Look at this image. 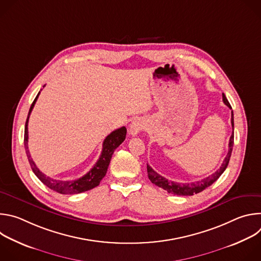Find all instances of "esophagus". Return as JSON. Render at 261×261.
Returning a JSON list of instances; mask_svg holds the SVG:
<instances>
[{
    "label": "esophagus",
    "mask_w": 261,
    "mask_h": 261,
    "mask_svg": "<svg viewBox=\"0 0 261 261\" xmlns=\"http://www.w3.org/2000/svg\"><path fill=\"white\" fill-rule=\"evenodd\" d=\"M144 129V122L140 119H137L135 121H133L130 125V134L135 136L137 135L139 132H141Z\"/></svg>",
    "instance_id": "esophagus-1"
}]
</instances>
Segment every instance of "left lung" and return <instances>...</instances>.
I'll list each match as a JSON object with an SVG mask.
<instances>
[{"mask_svg":"<svg viewBox=\"0 0 261 261\" xmlns=\"http://www.w3.org/2000/svg\"><path fill=\"white\" fill-rule=\"evenodd\" d=\"M222 97H223V102H224L229 108H231L227 98L225 97L224 94H222ZM231 126L233 128V111H231ZM233 139H234V135H233V132L230 136V139H229V144H228V153L224 159V161H223L221 167L213 174L200 179V180H197V181H193V182H175V181H172V180H168L167 178H165L164 176L160 175L159 173H157L150 165L147 164L146 166V169H147V176L148 178H150V180L155 184L156 186H158V187L166 190L168 193H171L173 195H179V196H191V195H194L196 193H199L201 191H203L204 189H206L207 187H210V186L215 182L219 177L220 175L224 172V170L226 169L228 163H229V160H230V157H231V153H232V146H233Z\"/></svg>","mask_w":261,"mask_h":261,"instance_id":"left-lung-1","label":"left lung"}]
</instances>
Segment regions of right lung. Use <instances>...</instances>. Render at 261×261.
Returning <instances> with one entry per match:
<instances>
[{
	"label": "right lung",
	"instance_id": "add662e5",
	"mask_svg": "<svg viewBox=\"0 0 261 261\" xmlns=\"http://www.w3.org/2000/svg\"><path fill=\"white\" fill-rule=\"evenodd\" d=\"M39 94H40V92L38 93V95L36 96L35 100L33 101V103L30 107L28 119L25 122V127H24V147H25V153H27V156H28V159H29V162H30L33 172L45 186H47L48 188H50L51 190H54L58 193H61V194H79V193H83V192L89 191V190L97 187V186L100 184L101 179L105 176V174L107 172V168L110 163V159H111V157H113L115 150L126 138V134H127L126 127H121L106 136V138L103 141V148H102L100 158L98 159V161L96 162L94 167L87 174H85L84 176H82L77 179H72V180L54 179V178L45 175L43 172H41L39 170L38 167L36 166L35 162L31 158L29 147H28L29 118H30V115L32 113L37 99H38Z\"/></svg>",
	"mask_w": 261,
	"mask_h": 261
}]
</instances>
